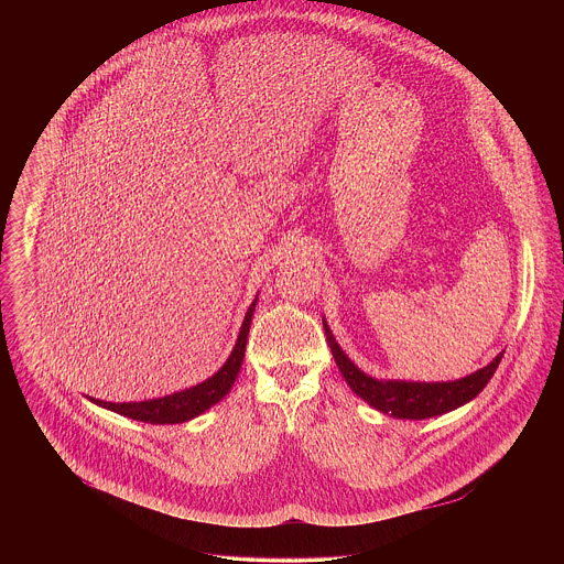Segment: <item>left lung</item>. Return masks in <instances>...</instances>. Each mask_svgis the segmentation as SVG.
Instances as JSON below:
<instances>
[{
    "label": "left lung",
    "mask_w": 564,
    "mask_h": 564,
    "mask_svg": "<svg viewBox=\"0 0 564 564\" xmlns=\"http://www.w3.org/2000/svg\"><path fill=\"white\" fill-rule=\"evenodd\" d=\"M325 327V338L332 349V356L338 365V371L343 373L345 382L349 389L362 398L369 405L376 410L391 414L395 419H430L445 414L449 410L460 408L463 403L471 402L478 398V393L488 384L492 373L497 371V365L501 362L503 354H497L492 362H488L476 373L454 380V382H405V380H376L360 371L347 354L338 347L336 338L332 336L327 323L323 322Z\"/></svg>",
    "instance_id": "1"
}]
</instances>
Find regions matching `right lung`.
Wrapping results in <instances>:
<instances>
[{
    "label": "right lung",
    "instance_id": "obj_1",
    "mask_svg": "<svg viewBox=\"0 0 564 564\" xmlns=\"http://www.w3.org/2000/svg\"><path fill=\"white\" fill-rule=\"evenodd\" d=\"M256 302H258V295L251 302V306H249V311L242 319L241 332H239V338H237V345H235L230 358L226 360V365L213 378H208L202 384L191 387L186 391H180V393H173V395H166V398H159V400H148V402L115 403L101 402V400H93V398H90V402L97 403L101 408H108L117 414H123L128 419H137V421L154 423V425L184 423V421L195 419L197 414L206 412L210 405L221 402L230 393V389H232V384H235V380L241 371L249 323H251L253 311H256Z\"/></svg>",
    "mask_w": 564,
    "mask_h": 564
}]
</instances>
